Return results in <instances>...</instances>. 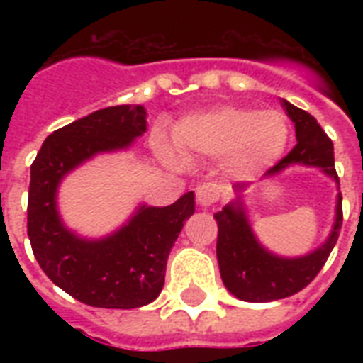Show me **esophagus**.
Masks as SVG:
<instances>
[{
  "label": "esophagus",
  "mask_w": 363,
  "mask_h": 363,
  "mask_svg": "<svg viewBox=\"0 0 363 363\" xmlns=\"http://www.w3.org/2000/svg\"><path fill=\"white\" fill-rule=\"evenodd\" d=\"M222 188L215 182H205L201 186L196 188V199L201 207H209V205L216 203L220 199Z\"/></svg>",
  "instance_id": "1"
}]
</instances>
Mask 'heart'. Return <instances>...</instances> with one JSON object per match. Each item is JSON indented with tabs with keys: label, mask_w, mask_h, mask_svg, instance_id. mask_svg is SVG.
Here are the masks:
<instances>
[{
	"label": "heart",
	"mask_w": 363,
	"mask_h": 363,
	"mask_svg": "<svg viewBox=\"0 0 363 363\" xmlns=\"http://www.w3.org/2000/svg\"><path fill=\"white\" fill-rule=\"evenodd\" d=\"M177 147L162 133L154 137V148L164 162L188 165L192 156L222 158L239 175L267 169L286 150V118L277 111L259 113L248 107H218L182 118L173 131Z\"/></svg>",
	"instance_id": "b5f03b06"
}]
</instances>
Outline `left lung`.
<instances>
[{
  "mask_svg": "<svg viewBox=\"0 0 363 363\" xmlns=\"http://www.w3.org/2000/svg\"><path fill=\"white\" fill-rule=\"evenodd\" d=\"M281 105L286 111L288 118L294 122L298 145L286 158L273 165L264 179L279 175L292 165H305L320 169L324 175L335 181L339 188V177L333 167V143L330 141V137L307 111L299 109L286 99H282ZM245 190V184H238V198L215 215L218 224L216 258L222 282L235 298L250 303H265L294 296L318 275L337 242L339 230L343 224L341 192L335 199V218L326 241L303 256L288 258L267 250L254 235L247 207L242 201Z\"/></svg>",
  "mask_w": 363,
  "mask_h": 363,
  "instance_id": "8db88e82",
  "label": "left lung"
}]
</instances>
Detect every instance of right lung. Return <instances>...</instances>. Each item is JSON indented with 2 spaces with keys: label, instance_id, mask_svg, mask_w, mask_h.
<instances>
[{
  "label": "right lung",
  "instance_id": "obj_1",
  "mask_svg": "<svg viewBox=\"0 0 363 363\" xmlns=\"http://www.w3.org/2000/svg\"><path fill=\"white\" fill-rule=\"evenodd\" d=\"M147 131L143 105H116L52 131L31 164L28 238L50 281L82 303L101 309H137L158 298L165 265L184 220L196 211L194 192L167 207L141 203L118 230L98 239L65 226L58 188L98 154L128 150Z\"/></svg>",
  "mask_w": 363,
  "mask_h": 363
}]
</instances>
